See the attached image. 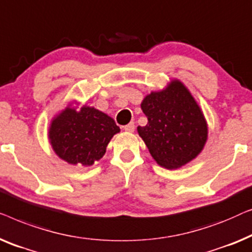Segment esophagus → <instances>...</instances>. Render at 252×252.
<instances>
[{
    "instance_id": "esophagus-1",
    "label": "esophagus",
    "mask_w": 252,
    "mask_h": 252,
    "mask_svg": "<svg viewBox=\"0 0 252 252\" xmlns=\"http://www.w3.org/2000/svg\"><path fill=\"white\" fill-rule=\"evenodd\" d=\"M125 130L127 131V132H133V131H134V123L130 122L129 125L125 126Z\"/></svg>"
}]
</instances>
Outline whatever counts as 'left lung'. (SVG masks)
I'll return each instance as SVG.
<instances>
[{
  "label": "left lung",
  "instance_id": "8db88e82",
  "mask_svg": "<svg viewBox=\"0 0 252 252\" xmlns=\"http://www.w3.org/2000/svg\"><path fill=\"white\" fill-rule=\"evenodd\" d=\"M147 125L138 126L150 153L158 164L179 168L192 161L203 148L208 127L200 107L179 81L165 90L152 92L141 102Z\"/></svg>",
  "mask_w": 252,
  "mask_h": 252
}]
</instances>
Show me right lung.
<instances>
[{
	"label": "right lung",
	"mask_w": 252,
	"mask_h": 252,
	"mask_svg": "<svg viewBox=\"0 0 252 252\" xmlns=\"http://www.w3.org/2000/svg\"><path fill=\"white\" fill-rule=\"evenodd\" d=\"M120 127L114 120L94 107L76 112L66 108L52 121L49 138L56 154L70 164L91 165L105 154Z\"/></svg>",
	"instance_id": "add662e5"
}]
</instances>
